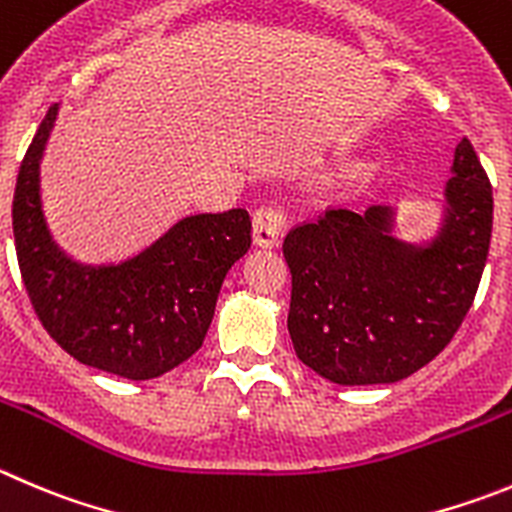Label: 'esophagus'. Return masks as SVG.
Instances as JSON below:
<instances>
[{
	"instance_id": "34e87169",
	"label": "esophagus",
	"mask_w": 512,
	"mask_h": 512,
	"mask_svg": "<svg viewBox=\"0 0 512 512\" xmlns=\"http://www.w3.org/2000/svg\"><path fill=\"white\" fill-rule=\"evenodd\" d=\"M288 217L280 207H260L252 214V240L257 247H278Z\"/></svg>"
}]
</instances>
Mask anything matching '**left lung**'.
<instances>
[{
	"label": "left lung",
	"instance_id": "obj_1",
	"mask_svg": "<svg viewBox=\"0 0 512 512\" xmlns=\"http://www.w3.org/2000/svg\"><path fill=\"white\" fill-rule=\"evenodd\" d=\"M391 227V207H331L283 242L295 353L333 384L407 379L465 321L493 234V186L467 138L455 148L437 237L412 245Z\"/></svg>",
	"mask_w": 512,
	"mask_h": 512
}]
</instances>
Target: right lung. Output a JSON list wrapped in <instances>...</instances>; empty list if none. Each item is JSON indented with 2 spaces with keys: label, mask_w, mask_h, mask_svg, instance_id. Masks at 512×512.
<instances>
[{
  "label": "right lung",
  "mask_w": 512,
  "mask_h": 512,
  "mask_svg": "<svg viewBox=\"0 0 512 512\" xmlns=\"http://www.w3.org/2000/svg\"><path fill=\"white\" fill-rule=\"evenodd\" d=\"M57 105L37 128L17 174L14 247L45 331L80 364L131 381L156 379L202 348L229 267L250 250L245 209L194 214L118 265H85L52 240L40 161Z\"/></svg>",
  "instance_id": "obj_1"
}]
</instances>
